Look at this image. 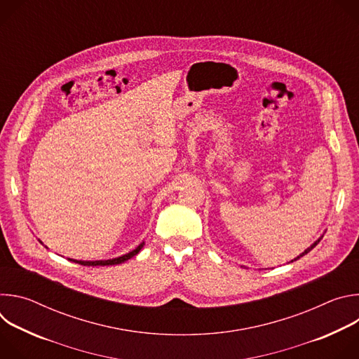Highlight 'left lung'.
I'll return each mask as SVG.
<instances>
[{
    "label": "left lung",
    "instance_id": "left-lung-1",
    "mask_svg": "<svg viewBox=\"0 0 359 359\" xmlns=\"http://www.w3.org/2000/svg\"><path fill=\"white\" fill-rule=\"evenodd\" d=\"M321 238H323V237H321ZM321 238H318V240H317V241H316V243H314V244H313L311 247H309V248H306V250H305V251H304V252H302L301 255H298V257H297V259H294L292 262H295V260H298L299 257H302V255H304V254H306V252H310V251H311V250H313V248H314V247H316V245H317V244H318V243L321 241Z\"/></svg>",
    "mask_w": 359,
    "mask_h": 359
}]
</instances>
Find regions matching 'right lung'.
I'll return each mask as SVG.
<instances>
[{
	"label": "right lung",
	"mask_w": 359,
	"mask_h": 359,
	"mask_svg": "<svg viewBox=\"0 0 359 359\" xmlns=\"http://www.w3.org/2000/svg\"><path fill=\"white\" fill-rule=\"evenodd\" d=\"M143 244L144 243H142V244H139L133 251H130V252H128V254H125V255H122V257H118V259H112V260H99V262H82V260H71V262H74V263H78V264H81V266H115V264H121V263H125L126 260H129V259H132L133 255H136L139 251H140V248L143 247Z\"/></svg>",
	"instance_id": "obj_1"
}]
</instances>
